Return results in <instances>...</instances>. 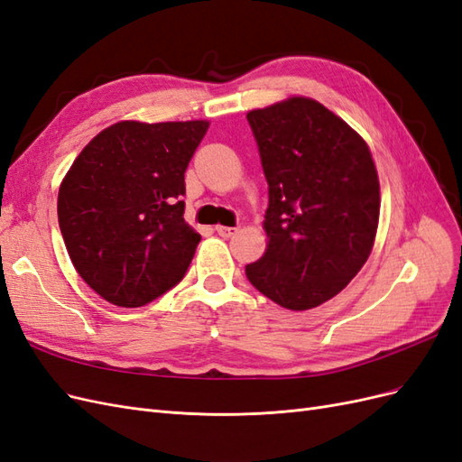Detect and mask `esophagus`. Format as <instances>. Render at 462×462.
Masks as SVG:
<instances>
[{
	"label": "esophagus",
	"instance_id": "34e87169",
	"mask_svg": "<svg viewBox=\"0 0 462 462\" xmlns=\"http://www.w3.org/2000/svg\"><path fill=\"white\" fill-rule=\"evenodd\" d=\"M216 231L219 236H223V239H229V236H233L236 233L235 227H226V226H217Z\"/></svg>",
	"mask_w": 462,
	"mask_h": 462
}]
</instances>
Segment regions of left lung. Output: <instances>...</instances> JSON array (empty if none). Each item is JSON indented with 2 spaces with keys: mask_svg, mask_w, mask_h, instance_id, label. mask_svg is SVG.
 <instances>
[{
  "mask_svg": "<svg viewBox=\"0 0 462 462\" xmlns=\"http://www.w3.org/2000/svg\"><path fill=\"white\" fill-rule=\"evenodd\" d=\"M246 119L270 187L268 245L246 277L283 309H316L351 283L372 253L382 204L372 152L312 97L291 96Z\"/></svg>",
  "mask_w": 462,
  "mask_h": 462,
  "instance_id": "left-lung-1",
  "label": "left lung"
}]
</instances>
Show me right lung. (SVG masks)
<instances>
[{"label":"right lung","mask_w":462,"mask_h":462,"mask_svg":"<svg viewBox=\"0 0 462 462\" xmlns=\"http://www.w3.org/2000/svg\"><path fill=\"white\" fill-rule=\"evenodd\" d=\"M209 121H119L69 167L58 217L75 270L107 302L136 309L175 287L200 235L185 221V171Z\"/></svg>","instance_id":"add662e5"}]
</instances>
